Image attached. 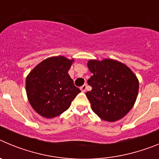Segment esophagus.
<instances>
[{
	"mask_svg": "<svg viewBox=\"0 0 159 159\" xmlns=\"http://www.w3.org/2000/svg\"><path fill=\"white\" fill-rule=\"evenodd\" d=\"M86 89H87V85L86 84H84L82 87H80V90L82 91L83 92H86Z\"/></svg>",
	"mask_w": 159,
	"mask_h": 159,
	"instance_id": "esophagus-1",
	"label": "esophagus"
}]
</instances>
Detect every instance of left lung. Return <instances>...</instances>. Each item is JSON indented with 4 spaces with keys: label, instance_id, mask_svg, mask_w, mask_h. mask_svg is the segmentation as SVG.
Returning a JSON list of instances; mask_svg holds the SVG:
<instances>
[{
    "label": "left lung",
    "instance_id": "left-lung-1",
    "mask_svg": "<svg viewBox=\"0 0 159 159\" xmlns=\"http://www.w3.org/2000/svg\"><path fill=\"white\" fill-rule=\"evenodd\" d=\"M88 67L93 75L88 80L92 91L86 93L92 109L100 119L115 122L130 111L139 92V80L123 63L111 59L91 60Z\"/></svg>",
    "mask_w": 159,
    "mask_h": 159
}]
</instances>
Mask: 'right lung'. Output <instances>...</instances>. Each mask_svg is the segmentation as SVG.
<instances>
[{
    "label": "right lung",
    "mask_w": 159,
    "mask_h": 159,
    "mask_svg": "<svg viewBox=\"0 0 159 159\" xmlns=\"http://www.w3.org/2000/svg\"><path fill=\"white\" fill-rule=\"evenodd\" d=\"M73 61L61 56L49 57L28 75L25 82L28 99L40 116L47 119L60 116L80 92L68 75Z\"/></svg>",
    "instance_id": "add662e5"
}]
</instances>
